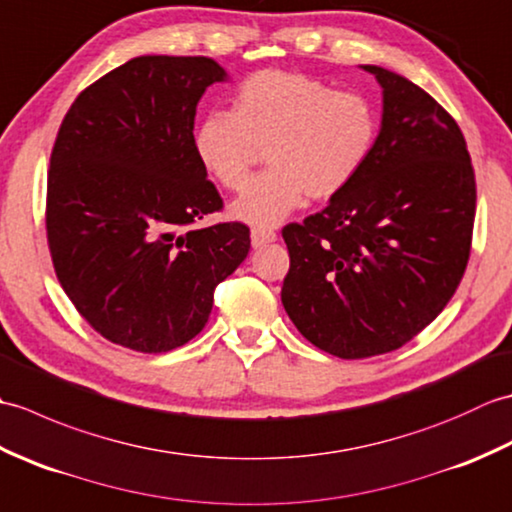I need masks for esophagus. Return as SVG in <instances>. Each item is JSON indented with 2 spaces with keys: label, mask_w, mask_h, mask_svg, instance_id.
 Listing matches in <instances>:
<instances>
[{
  "label": "esophagus",
  "mask_w": 512,
  "mask_h": 512,
  "mask_svg": "<svg viewBox=\"0 0 512 512\" xmlns=\"http://www.w3.org/2000/svg\"><path fill=\"white\" fill-rule=\"evenodd\" d=\"M277 239V233L270 231V228H253L250 231V242H253V248H262L270 242H275Z\"/></svg>",
  "instance_id": "34e87169"
}]
</instances>
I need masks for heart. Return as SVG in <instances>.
Here are the masks:
<instances>
[{"mask_svg": "<svg viewBox=\"0 0 512 512\" xmlns=\"http://www.w3.org/2000/svg\"><path fill=\"white\" fill-rule=\"evenodd\" d=\"M378 118L356 92H336L306 74L264 70L239 83L233 110H213L193 129L200 167L228 191H242L259 149L268 171L233 204L237 220L275 226L303 200H332L372 156Z\"/></svg>", "mask_w": 512, "mask_h": 512, "instance_id": "obj_1", "label": "heart"}]
</instances>
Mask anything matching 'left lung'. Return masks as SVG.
<instances>
[{"mask_svg": "<svg viewBox=\"0 0 512 512\" xmlns=\"http://www.w3.org/2000/svg\"><path fill=\"white\" fill-rule=\"evenodd\" d=\"M383 123L363 171L323 211L284 226L281 303L339 358L394 352L438 317L469 264L475 173L462 129L405 76L363 65Z\"/></svg>", "mask_w": 512, "mask_h": 512, "instance_id": "1", "label": "left lung"}]
</instances>
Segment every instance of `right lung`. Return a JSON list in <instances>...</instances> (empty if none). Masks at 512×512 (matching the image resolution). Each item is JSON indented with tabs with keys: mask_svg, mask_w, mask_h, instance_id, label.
I'll return each mask as SVG.
<instances>
[{
	"mask_svg": "<svg viewBox=\"0 0 512 512\" xmlns=\"http://www.w3.org/2000/svg\"><path fill=\"white\" fill-rule=\"evenodd\" d=\"M226 72L147 54L85 88L54 140L46 231L59 284L107 341L162 354L209 321L213 292L250 248L193 151L195 107Z\"/></svg>",
	"mask_w": 512,
	"mask_h": 512,
	"instance_id": "1",
	"label": "right lung"
}]
</instances>
